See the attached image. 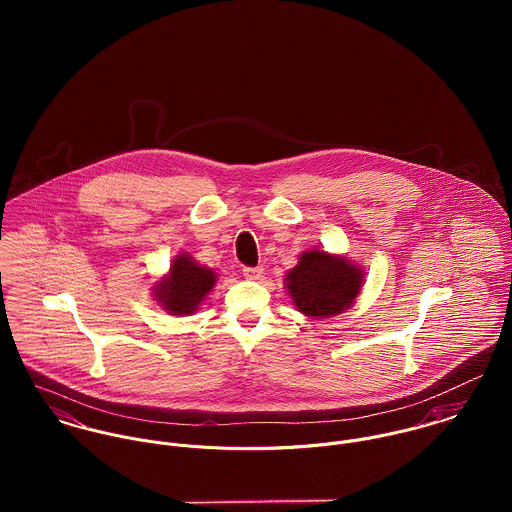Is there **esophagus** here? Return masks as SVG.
<instances>
[{
  "instance_id": "esophagus-1",
  "label": "esophagus",
  "mask_w": 512,
  "mask_h": 512,
  "mask_svg": "<svg viewBox=\"0 0 512 512\" xmlns=\"http://www.w3.org/2000/svg\"><path fill=\"white\" fill-rule=\"evenodd\" d=\"M262 272H264V268H262V266H256V268L246 266V268L242 270V274H244V278H246V280H260V278H262Z\"/></svg>"
}]
</instances>
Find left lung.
I'll list each match as a JSON object with an SVG mask.
<instances>
[{
	"mask_svg": "<svg viewBox=\"0 0 512 512\" xmlns=\"http://www.w3.org/2000/svg\"><path fill=\"white\" fill-rule=\"evenodd\" d=\"M365 274L343 256L307 250L286 276L295 307L307 317H331L349 309L361 293Z\"/></svg>",
	"mask_w": 512,
	"mask_h": 512,
	"instance_id": "obj_1",
	"label": "left lung"
}]
</instances>
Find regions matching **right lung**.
Listing matches in <instances>:
<instances>
[{"label":"right lung","instance_id":"obj_1","mask_svg":"<svg viewBox=\"0 0 512 512\" xmlns=\"http://www.w3.org/2000/svg\"><path fill=\"white\" fill-rule=\"evenodd\" d=\"M215 282L217 274L211 268L199 266L189 254H179L171 262L169 274L155 284L153 295L167 313L191 315L213 290Z\"/></svg>","mask_w":512,"mask_h":512}]
</instances>
